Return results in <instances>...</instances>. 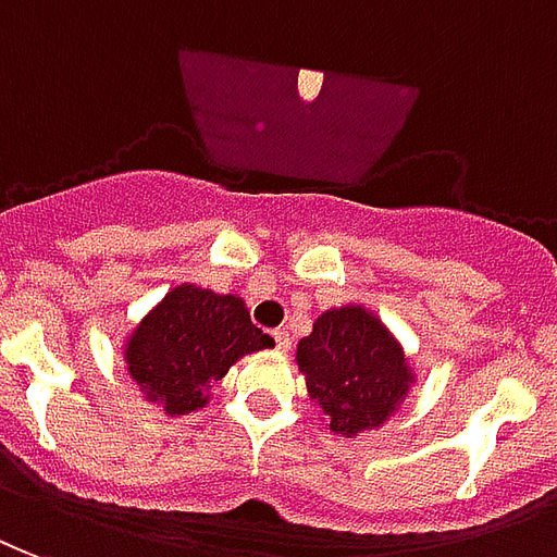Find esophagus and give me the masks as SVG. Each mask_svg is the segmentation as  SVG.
Listing matches in <instances>:
<instances>
[{
    "mask_svg": "<svg viewBox=\"0 0 557 557\" xmlns=\"http://www.w3.org/2000/svg\"><path fill=\"white\" fill-rule=\"evenodd\" d=\"M273 338H275V347H278V350H287V347H290V335H287L284 329H275Z\"/></svg>",
    "mask_w": 557,
    "mask_h": 557,
    "instance_id": "1",
    "label": "esophagus"
}]
</instances>
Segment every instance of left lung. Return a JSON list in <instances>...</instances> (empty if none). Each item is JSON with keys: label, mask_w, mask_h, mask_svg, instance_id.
Masks as SVG:
<instances>
[{"label": "left lung", "mask_w": 557, "mask_h": 557, "mask_svg": "<svg viewBox=\"0 0 557 557\" xmlns=\"http://www.w3.org/2000/svg\"><path fill=\"white\" fill-rule=\"evenodd\" d=\"M296 364L326 428L350 440L383 428L416 383L400 341L364 306L323 311L299 341Z\"/></svg>", "instance_id": "obj_1"}]
</instances>
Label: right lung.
Returning <instances> with one entry per match:
<instances>
[{"instance_id": "obj_1", "label": "right lung", "mask_w": 557, "mask_h": 557, "mask_svg": "<svg viewBox=\"0 0 557 557\" xmlns=\"http://www.w3.org/2000/svg\"><path fill=\"white\" fill-rule=\"evenodd\" d=\"M267 347L273 338L251 323L239 296L177 284L129 332L124 362L145 400L186 416L205 407L231 364Z\"/></svg>"}]
</instances>
